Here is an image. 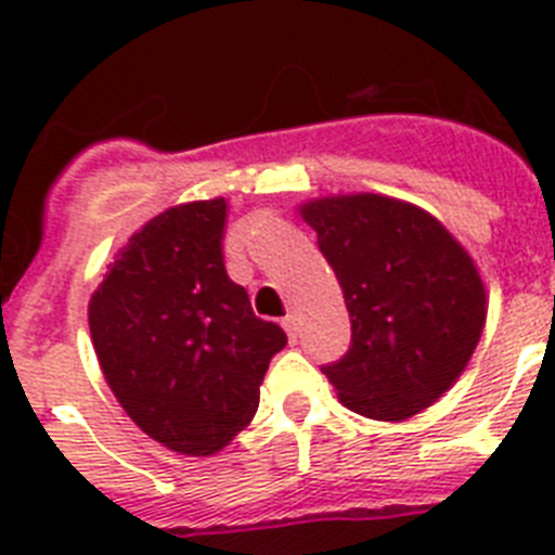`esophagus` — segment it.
I'll return each mask as SVG.
<instances>
[{
    "instance_id": "obj_1",
    "label": "esophagus",
    "mask_w": 555,
    "mask_h": 555,
    "mask_svg": "<svg viewBox=\"0 0 555 555\" xmlns=\"http://www.w3.org/2000/svg\"><path fill=\"white\" fill-rule=\"evenodd\" d=\"M282 326H284V332H287V337L293 339V343H296V337H298V314L296 312L284 314Z\"/></svg>"
}]
</instances>
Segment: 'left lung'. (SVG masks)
I'll return each instance as SVG.
<instances>
[{
  "label": "left lung",
  "mask_w": 555,
  "mask_h": 555,
  "mask_svg": "<svg viewBox=\"0 0 555 555\" xmlns=\"http://www.w3.org/2000/svg\"><path fill=\"white\" fill-rule=\"evenodd\" d=\"M348 314L351 348L323 364L343 406L406 421L462 376L487 321L473 257L426 209L378 193L301 204Z\"/></svg>",
  "instance_id": "left-lung-1"
}]
</instances>
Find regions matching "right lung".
I'll list each match as a JSON object with an SVG mask.
<instances>
[{"label": "right lung", "instance_id": "add662e5", "mask_svg": "<svg viewBox=\"0 0 555 555\" xmlns=\"http://www.w3.org/2000/svg\"><path fill=\"white\" fill-rule=\"evenodd\" d=\"M227 202H191L129 237L88 304L113 396L141 431L209 456L251 423L287 334L257 318L223 266Z\"/></svg>", "mask_w": 555, "mask_h": 555}]
</instances>
